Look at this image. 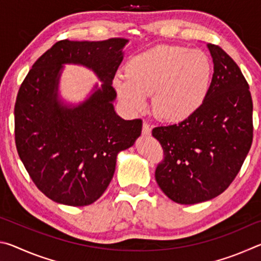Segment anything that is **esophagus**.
Listing matches in <instances>:
<instances>
[{
  "label": "esophagus",
  "mask_w": 261,
  "mask_h": 261,
  "mask_svg": "<svg viewBox=\"0 0 261 261\" xmlns=\"http://www.w3.org/2000/svg\"><path fill=\"white\" fill-rule=\"evenodd\" d=\"M151 126L148 125V123H146V122H144V124H143V135H145V136H149L151 135Z\"/></svg>",
  "instance_id": "1"
}]
</instances>
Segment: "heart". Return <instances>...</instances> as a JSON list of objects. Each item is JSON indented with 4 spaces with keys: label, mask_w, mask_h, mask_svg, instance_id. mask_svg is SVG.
I'll use <instances>...</instances> for the list:
<instances>
[{
    "label": "heart",
    "mask_w": 261,
    "mask_h": 261,
    "mask_svg": "<svg viewBox=\"0 0 261 261\" xmlns=\"http://www.w3.org/2000/svg\"><path fill=\"white\" fill-rule=\"evenodd\" d=\"M126 73H116L113 86L132 113L146 108L152 94L153 112L165 121L189 118L204 103L212 82L205 53L182 46L160 45L130 59Z\"/></svg>",
    "instance_id": "b5f03b06"
}]
</instances>
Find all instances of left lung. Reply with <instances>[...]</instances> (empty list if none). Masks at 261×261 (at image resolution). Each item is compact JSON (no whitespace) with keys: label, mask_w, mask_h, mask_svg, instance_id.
<instances>
[{"label":"left lung","mask_w":261,"mask_h":261,"mask_svg":"<svg viewBox=\"0 0 261 261\" xmlns=\"http://www.w3.org/2000/svg\"><path fill=\"white\" fill-rule=\"evenodd\" d=\"M213 60L211 87L201 107L178 124L154 127L165 161L156 183L175 202L193 205L222 193L236 177L252 144V99L238 65L207 43Z\"/></svg>","instance_id":"obj_1"}]
</instances>
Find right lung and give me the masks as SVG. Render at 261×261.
Masks as SVG:
<instances>
[{"label": "right lung", "instance_id": "obj_1", "mask_svg": "<svg viewBox=\"0 0 261 261\" xmlns=\"http://www.w3.org/2000/svg\"><path fill=\"white\" fill-rule=\"evenodd\" d=\"M127 42H56L21 84L15 106L17 151L34 184L53 201L78 207L98 200L113 178L117 154L141 134V120H123L114 108L113 78ZM67 64L91 69L101 83L79 103L60 94Z\"/></svg>", "mask_w": 261, "mask_h": 261}]
</instances>
